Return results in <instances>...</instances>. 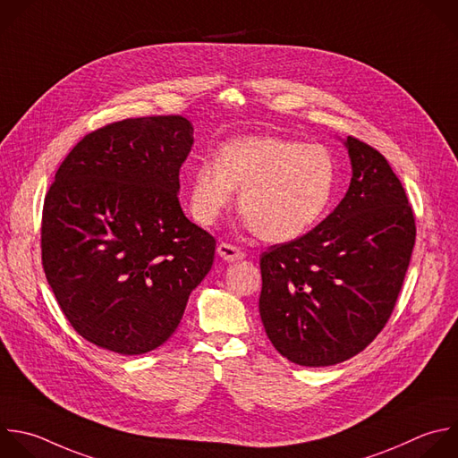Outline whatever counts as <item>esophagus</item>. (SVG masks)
<instances>
[{"label": "esophagus", "mask_w": 458, "mask_h": 458, "mask_svg": "<svg viewBox=\"0 0 458 458\" xmlns=\"http://www.w3.org/2000/svg\"><path fill=\"white\" fill-rule=\"evenodd\" d=\"M217 255L221 259H225L226 262H235V260H241L244 259V251L233 244H228V242H221L217 246Z\"/></svg>", "instance_id": "1"}]
</instances>
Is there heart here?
Masks as SVG:
<instances>
[{
	"label": "heart",
	"instance_id": "obj_1",
	"mask_svg": "<svg viewBox=\"0 0 458 458\" xmlns=\"http://www.w3.org/2000/svg\"><path fill=\"white\" fill-rule=\"evenodd\" d=\"M336 162L322 145L280 136H246L225 143L217 162H203L191 180V208L212 225L241 189L239 208L269 242L293 241L327 212L336 189Z\"/></svg>",
	"mask_w": 458,
	"mask_h": 458
}]
</instances>
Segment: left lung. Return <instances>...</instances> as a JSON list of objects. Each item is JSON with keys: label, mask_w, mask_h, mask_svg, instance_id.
<instances>
[{"label": "left lung", "mask_w": 458, "mask_h": 458, "mask_svg": "<svg viewBox=\"0 0 458 458\" xmlns=\"http://www.w3.org/2000/svg\"><path fill=\"white\" fill-rule=\"evenodd\" d=\"M352 180L311 232L260 255L259 313L273 347L301 367L360 354L386 326L415 244L406 192L379 150L349 136Z\"/></svg>", "instance_id": "left-lung-1"}]
</instances>
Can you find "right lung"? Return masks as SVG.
<instances>
[{"label":"right lung","instance_id":"1","mask_svg":"<svg viewBox=\"0 0 458 458\" xmlns=\"http://www.w3.org/2000/svg\"><path fill=\"white\" fill-rule=\"evenodd\" d=\"M192 134L180 114L113 122L86 134L55 173L43 267L72 327L97 347L134 356L164 345L212 267L216 239L178 198Z\"/></svg>","mask_w":458,"mask_h":458}]
</instances>
